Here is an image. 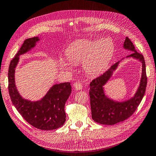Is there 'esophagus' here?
Wrapping results in <instances>:
<instances>
[{
    "label": "esophagus",
    "instance_id": "esophagus-1",
    "mask_svg": "<svg viewBox=\"0 0 156 156\" xmlns=\"http://www.w3.org/2000/svg\"><path fill=\"white\" fill-rule=\"evenodd\" d=\"M73 87H74L76 90H82L83 88V84L78 83V82H76V83L73 84Z\"/></svg>",
    "mask_w": 156,
    "mask_h": 156
}]
</instances>
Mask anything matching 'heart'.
<instances>
[{"label": "heart", "mask_w": 156, "mask_h": 156, "mask_svg": "<svg viewBox=\"0 0 156 156\" xmlns=\"http://www.w3.org/2000/svg\"><path fill=\"white\" fill-rule=\"evenodd\" d=\"M114 52V43L108 38L100 40L81 39L67 48L66 56L68 61L63 59L61 63L69 69L72 63L83 62V68L88 75L98 76L108 66Z\"/></svg>", "instance_id": "1"}]
</instances>
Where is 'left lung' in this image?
Returning <instances> with one entry per match:
<instances>
[{"label": "left lung", "instance_id": "1", "mask_svg": "<svg viewBox=\"0 0 156 156\" xmlns=\"http://www.w3.org/2000/svg\"><path fill=\"white\" fill-rule=\"evenodd\" d=\"M123 48L132 52L126 58H132L142 63V73L139 85L134 95L126 100H112L106 94L104 86L112 78L113 73L125 58L117 62L105 73L90 83L89 95L91 117L95 122L103 125H115L129 118L136 110L145 93L147 80L143 56L136 52L134 44L127 37L124 41Z\"/></svg>", "mask_w": 156, "mask_h": 156}]
</instances>
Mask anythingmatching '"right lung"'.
I'll return each mask as SVG.
<instances>
[{
    "label": "right lung",
    "instance_id": "1",
    "mask_svg": "<svg viewBox=\"0 0 156 156\" xmlns=\"http://www.w3.org/2000/svg\"><path fill=\"white\" fill-rule=\"evenodd\" d=\"M40 40L38 37L26 39L11 61L8 73L9 93L13 106L28 123L39 129L52 130L61 127L66 122L64 108L72 92L70 83L54 84L40 100L31 101L20 95L15 80L16 69L19 63L20 56L33 50Z\"/></svg>",
    "mask_w": 156,
    "mask_h": 156
}]
</instances>
